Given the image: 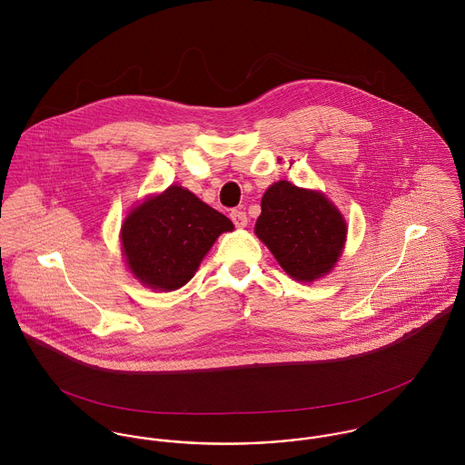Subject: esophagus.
<instances>
[{
	"label": "esophagus",
	"mask_w": 465,
	"mask_h": 465,
	"mask_svg": "<svg viewBox=\"0 0 465 465\" xmlns=\"http://www.w3.org/2000/svg\"><path fill=\"white\" fill-rule=\"evenodd\" d=\"M231 220L236 227H245L247 225V213L245 211H240V209H232L231 211Z\"/></svg>",
	"instance_id": "obj_1"
}]
</instances>
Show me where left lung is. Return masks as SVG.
Listing matches in <instances>:
<instances>
[{
	"instance_id": "left-lung-1",
	"label": "left lung",
	"mask_w": 465,
	"mask_h": 465,
	"mask_svg": "<svg viewBox=\"0 0 465 465\" xmlns=\"http://www.w3.org/2000/svg\"><path fill=\"white\" fill-rule=\"evenodd\" d=\"M256 234L288 275L315 281L338 262L347 227L322 193L279 181L263 195Z\"/></svg>"
}]
</instances>
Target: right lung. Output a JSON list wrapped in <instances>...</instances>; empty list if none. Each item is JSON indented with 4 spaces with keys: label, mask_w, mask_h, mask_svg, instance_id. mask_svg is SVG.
Returning a JSON list of instances; mask_svg holds the SVG:
<instances>
[{
    "label": "right lung",
    "mask_w": 465,
    "mask_h": 465,
    "mask_svg": "<svg viewBox=\"0 0 465 465\" xmlns=\"http://www.w3.org/2000/svg\"><path fill=\"white\" fill-rule=\"evenodd\" d=\"M232 222L181 186L137 205L122 227V245L134 275L150 288L172 292L197 272L214 240Z\"/></svg>",
    "instance_id": "right-lung-1"
}]
</instances>
